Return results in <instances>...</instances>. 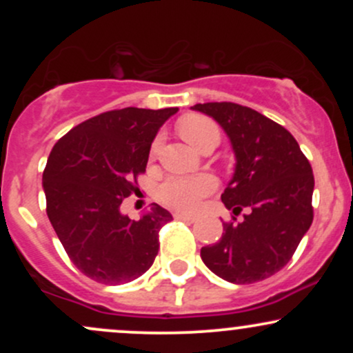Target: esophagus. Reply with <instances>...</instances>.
<instances>
[{"instance_id":"34e87169","label":"esophagus","mask_w":353,"mask_h":353,"mask_svg":"<svg viewBox=\"0 0 353 353\" xmlns=\"http://www.w3.org/2000/svg\"><path fill=\"white\" fill-rule=\"evenodd\" d=\"M174 217L179 219V221H184V222H196V217L189 216V214H184V212H176L174 214Z\"/></svg>"}]
</instances>
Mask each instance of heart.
<instances>
[{
  "mask_svg": "<svg viewBox=\"0 0 353 353\" xmlns=\"http://www.w3.org/2000/svg\"><path fill=\"white\" fill-rule=\"evenodd\" d=\"M179 132L192 148L199 149L205 141L219 139L216 124L204 116L190 114L179 123ZM161 145V137H157L151 145V154H157ZM216 179L210 174L197 176H169L157 185L156 196L169 208L192 212L199 208L205 196L216 189Z\"/></svg>",
  "mask_w": 353,
  "mask_h": 353,
  "instance_id": "1",
  "label": "heart"
}]
</instances>
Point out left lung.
I'll list each match as a JSON object with an SVG mask.
<instances>
[{
	"label": "left lung",
	"mask_w": 353,
	"mask_h": 353,
	"mask_svg": "<svg viewBox=\"0 0 353 353\" xmlns=\"http://www.w3.org/2000/svg\"><path fill=\"white\" fill-rule=\"evenodd\" d=\"M192 109L221 124L236 154V171L222 194L232 221L224 222L216 244L202 247V262L228 282L264 281L287 265L314 221L309 159L285 128L254 109L236 103Z\"/></svg>",
	"instance_id": "1"
}]
</instances>
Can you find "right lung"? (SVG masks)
Here are the masks:
<instances>
[{
  "mask_svg": "<svg viewBox=\"0 0 353 353\" xmlns=\"http://www.w3.org/2000/svg\"><path fill=\"white\" fill-rule=\"evenodd\" d=\"M177 111L114 109L78 124L52 148L43 172L48 217L72 264L92 281L131 282L152 265L171 212L152 204L131 221L121 204L139 190L154 137Z\"/></svg>",
  "mask_w": 353,
  "mask_h": 353,
  "instance_id": "obj_1",
  "label": "right lung"
}]
</instances>
